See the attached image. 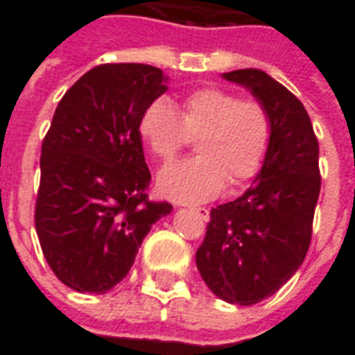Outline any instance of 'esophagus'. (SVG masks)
I'll list each match as a JSON object with an SVG mask.
<instances>
[{
    "label": "esophagus",
    "mask_w": 355,
    "mask_h": 355,
    "mask_svg": "<svg viewBox=\"0 0 355 355\" xmlns=\"http://www.w3.org/2000/svg\"><path fill=\"white\" fill-rule=\"evenodd\" d=\"M190 211L200 216L201 220H209V209H205V207H192V209H190Z\"/></svg>",
    "instance_id": "1"
}]
</instances>
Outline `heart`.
<instances>
[{
	"label": "heart",
	"instance_id": "heart-1",
	"mask_svg": "<svg viewBox=\"0 0 355 355\" xmlns=\"http://www.w3.org/2000/svg\"><path fill=\"white\" fill-rule=\"evenodd\" d=\"M139 132L162 162H169L198 137L200 155L167 165L157 177V188L173 201L203 203L220 196L228 182L243 184L261 171L272 123L261 102L205 87L188 94L180 112L165 98L152 102L140 117Z\"/></svg>",
	"mask_w": 355,
	"mask_h": 355
}]
</instances>
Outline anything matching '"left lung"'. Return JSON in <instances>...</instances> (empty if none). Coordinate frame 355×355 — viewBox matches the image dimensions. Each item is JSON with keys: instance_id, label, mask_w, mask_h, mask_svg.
Returning a JSON list of instances; mask_svg holds the SVG:
<instances>
[{"instance_id": "1", "label": "left lung", "mask_w": 355, "mask_h": 355, "mask_svg": "<svg viewBox=\"0 0 355 355\" xmlns=\"http://www.w3.org/2000/svg\"><path fill=\"white\" fill-rule=\"evenodd\" d=\"M223 78L266 108L272 139L253 186L211 209L196 264L224 302L251 306L272 297L304 261L320 198V146L308 112L289 89L257 68Z\"/></svg>"}]
</instances>
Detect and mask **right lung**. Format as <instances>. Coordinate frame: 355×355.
<instances>
[{
    "instance_id": "add662e5",
    "label": "right lung",
    "mask_w": 355,
    "mask_h": 355,
    "mask_svg": "<svg viewBox=\"0 0 355 355\" xmlns=\"http://www.w3.org/2000/svg\"><path fill=\"white\" fill-rule=\"evenodd\" d=\"M148 64H101L58 102L42 146L35 232L45 261L78 293L104 295L129 274L169 203L148 201L139 121L167 91Z\"/></svg>"
}]
</instances>
